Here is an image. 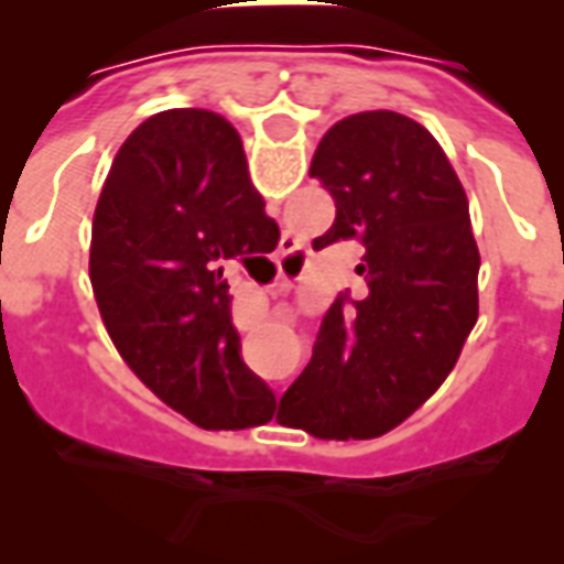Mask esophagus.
Listing matches in <instances>:
<instances>
[{
    "label": "esophagus",
    "instance_id": "34e87169",
    "mask_svg": "<svg viewBox=\"0 0 564 564\" xmlns=\"http://www.w3.org/2000/svg\"><path fill=\"white\" fill-rule=\"evenodd\" d=\"M299 259H302V250H299V247H295L293 241H286V245H283V250H281V265H283V269H290V265H295ZM235 326H238V329H247L245 314H235Z\"/></svg>",
    "mask_w": 564,
    "mask_h": 564
}]
</instances>
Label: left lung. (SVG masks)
I'll use <instances>...</instances> for the list:
<instances>
[{
	"label": "left lung",
	"mask_w": 564,
	"mask_h": 564,
	"mask_svg": "<svg viewBox=\"0 0 564 564\" xmlns=\"http://www.w3.org/2000/svg\"><path fill=\"white\" fill-rule=\"evenodd\" d=\"M311 177L335 198L317 245L362 241L366 286L335 299L278 420L326 441L380 437L444 383L477 323L468 196L435 135L395 111L338 120Z\"/></svg>",
	"instance_id": "left-lung-1"
}]
</instances>
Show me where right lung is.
Instances as JSON below:
<instances>
[{
    "label": "right lung",
    "mask_w": 564,
    "mask_h": 564,
    "mask_svg": "<svg viewBox=\"0 0 564 564\" xmlns=\"http://www.w3.org/2000/svg\"><path fill=\"white\" fill-rule=\"evenodd\" d=\"M278 238L226 117L160 111L117 150L93 214V295L127 366L202 429L274 414V392L238 354L223 271L265 259Z\"/></svg>",
    "instance_id": "add662e5"
}]
</instances>
